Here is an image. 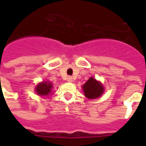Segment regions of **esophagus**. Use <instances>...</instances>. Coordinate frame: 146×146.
Listing matches in <instances>:
<instances>
[{
  "label": "esophagus",
  "mask_w": 146,
  "mask_h": 146,
  "mask_svg": "<svg viewBox=\"0 0 146 146\" xmlns=\"http://www.w3.org/2000/svg\"><path fill=\"white\" fill-rule=\"evenodd\" d=\"M67 81L69 82H72V81H73V78H72V77H68V78H67Z\"/></svg>",
  "instance_id": "1"
}]
</instances>
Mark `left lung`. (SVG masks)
<instances>
[{"instance_id": "obj_1", "label": "left lung", "mask_w": 146, "mask_h": 146, "mask_svg": "<svg viewBox=\"0 0 146 146\" xmlns=\"http://www.w3.org/2000/svg\"><path fill=\"white\" fill-rule=\"evenodd\" d=\"M85 96L88 99H96L101 96L104 92V88L101 82H98L93 77H91L82 86Z\"/></svg>"}]
</instances>
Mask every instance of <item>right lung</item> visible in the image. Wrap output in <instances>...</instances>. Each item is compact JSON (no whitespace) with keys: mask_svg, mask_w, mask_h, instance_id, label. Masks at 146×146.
Segmentation results:
<instances>
[{"mask_svg":"<svg viewBox=\"0 0 146 146\" xmlns=\"http://www.w3.org/2000/svg\"><path fill=\"white\" fill-rule=\"evenodd\" d=\"M52 85L50 82H42L36 86V91L39 96H47L52 91Z\"/></svg>","mask_w":146,"mask_h":146,"instance_id":"right-lung-1","label":"right lung"}]
</instances>
